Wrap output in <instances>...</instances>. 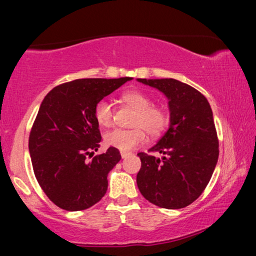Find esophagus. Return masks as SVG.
<instances>
[{
    "mask_svg": "<svg viewBox=\"0 0 256 256\" xmlns=\"http://www.w3.org/2000/svg\"><path fill=\"white\" fill-rule=\"evenodd\" d=\"M132 152H121V157L122 158H126V157L130 156Z\"/></svg>",
    "mask_w": 256,
    "mask_h": 256,
    "instance_id": "esophagus-1",
    "label": "esophagus"
}]
</instances>
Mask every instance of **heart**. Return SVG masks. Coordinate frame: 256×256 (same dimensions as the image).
Masks as SVG:
<instances>
[{"instance_id": "b5f03b06", "label": "heart", "mask_w": 256, "mask_h": 256, "mask_svg": "<svg viewBox=\"0 0 256 256\" xmlns=\"http://www.w3.org/2000/svg\"><path fill=\"white\" fill-rule=\"evenodd\" d=\"M122 104L135 110L132 118V129H115L107 132L104 142L107 146L120 152H130L136 146L143 144L146 140V132L152 138H157L164 132L169 122V115L160 106H154L148 94L138 90H130L122 93ZM94 118L98 124L102 128L113 126L114 112L110 101L101 100L94 108Z\"/></svg>"}]
</instances>
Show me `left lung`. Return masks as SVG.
Masks as SVG:
<instances>
[{
  "label": "left lung",
  "instance_id": "1",
  "mask_svg": "<svg viewBox=\"0 0 256 256\" xmlns=\"http://www.w3.org/2000/svg\"><path fill=\"white\" fill-rule=\"evenodd\" d=\"M162 92L168 99V130L141 160L136 183L146 200L177 210L194 202L205 190L216 169L219 143L208 101L188 84L176 79H138Z\"/></svg>",
  "mask_w": 256,
  "mask_h": 256
}]
</instances>
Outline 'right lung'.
<instances>
[{"instance_id":"1","label":"right lung","mask_w":256,"mask_h":256,"mask_svg":"<svg viewBox=\"0 0 256 256\" xmlns=\"http://www.w3.org/2000/svg\"><path fill=\"white\" fill-rule=\"evenodd\" d=\"M132 79H76L52 88L42 101L30 132L29 152L38 183L58 208L86 210L106 194L107 176L121 155L110 146L87 160L101 141L94 108Z\"/></svg>"}]
</instances>
